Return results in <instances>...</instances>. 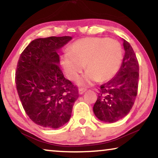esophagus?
<instances>
[{
	"label": "esophagus",
	"mask_w": 158,
	"mask_h": 158,
	"mask_svg": "<svg viewBox=\"0 0 158 158\" xmlns=\"http://www.w3.org/2000/svg\"><path fill=\"white\" fill-rule=\"evenodd\" d=\"M85 89H84V88H80L79 89V94H83L84 92H85Z\"/></svg>",
	"instance_id": "34e87169"
}]
</instances>
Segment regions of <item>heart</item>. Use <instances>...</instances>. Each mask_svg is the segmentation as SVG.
I'll return each mask as SVG.
<instances>
[{
	"label": "heart",
	"instance_id": "heart-1",
	"mask_svg": "<svg viewBox=\"0 0 158 158\" xmlns=\"http://www.w3.org/2000/svg\"><path fill=\"white\" fill-rule=\"evenodd\" d=\"M123 60V49L114 39L87 37L75 41L63 54L61 62L64 72L75 81L85 68L88 71L79 80L81 85L98 81L111 80L119 70Z\"/></svg>",
	"mask_w": 158,
	"mask_h": 158
}]
</instances>
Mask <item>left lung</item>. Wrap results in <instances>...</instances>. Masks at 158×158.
<instances>
[{
  "label": "left lung",
  "mask_w": 158,
  "mask_h": 158,
  "mask_svg": "<svg viewBox=\"0 0 158 158\" xmlns=\"http://www.w3.org/2000/svg\"><path fill=\"white\" fill-rule=\"evenodd\" d=\"M125 55L114 77L101 85L94 112L98 119L113 123L126 116L132 108L139 84V62L132 47L124 40Z\"/></svg>",
  "instance_id": "obj_1"
}]
</instances>
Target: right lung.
<instances>
[{
  "label": "right lung",
  "instance_id": "obj_1",
  "mask_svg": "<svg viewBox=\"0 0 158 158\" xmlns=\"http://www.w3.org/2000/svg\"><path fill=\"white\" fill-rule=\"evenodd\" d=\"M72 37L49 36L32 41L21 54L15 81L23 109L32 122L57 129L70 118L78 89L64 78L57 51Z\"/></svg>",
  "mask_w": 158,
  "mask_h": 158
}]
</instances>
